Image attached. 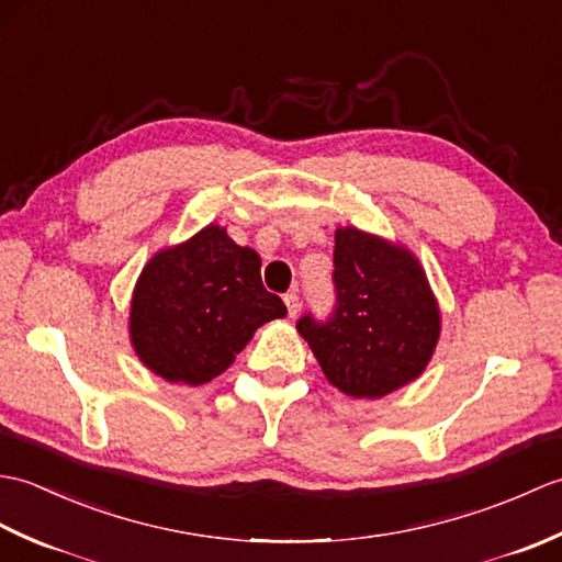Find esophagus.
<instances>
[{"instance_id":"34e87169","label":"esophagus","mask_w":562,"mask_h":562,"mask_svg":"<svg viewBox=\"0 0 562 562\" xmlns=\"http://www.w3.org/2000/svg\"><path fill=\"white\" fill-rule=\"evenodd\" d=\"M284 304H288V314L294 318L296 314H300V308H302V304H300V294L296 292H288L284 294Z\"/></svg>"}]
</instances>
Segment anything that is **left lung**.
<instances>
[{"label":"left lung","mask_w":562,"mask_h":562,"mask_svg":"<svg viewBox=\"0 0 562 562\" xmlns=\"http://www.w3.org/2000/svg\"><path fill=\"white\" fill-rule=\"evenodd\" d=\"M333 290L326 318L306 312L296 321L333 386L381 398L423 372L439 338V308L408 250L355 226L338 229Z\"/></svg>","instance_id":"8db88e82"}]
</instances>
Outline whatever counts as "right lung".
<instances>
[{"label":"right lung","instance_id":"right-lung-1","mask_svg":"<svg viewBox=\"0 0 562 562\" xmlns=\"http://www.w3.org/2000/svg\"><path fill=\"white\" fill-rule=\"evenodd\" d=\"M288 306L262 288L260 256L236 246L220 226L166 248L142 270L130 314V336L154 374L205 384L220 376Z\"/></svg>","mask_w":562,"mask_h":562}]
</instances>
